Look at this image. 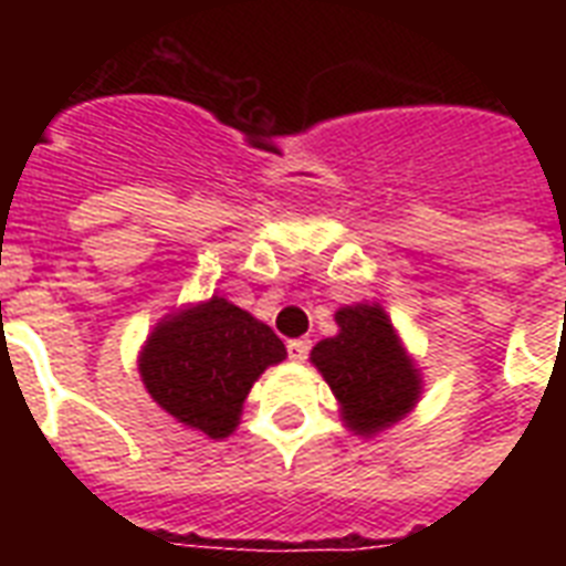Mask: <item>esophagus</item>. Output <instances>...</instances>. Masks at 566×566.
I'll use <instances>...</instances> for the list:
<instances>
[{
	"instance_id": "1",
	"label": "esophagus",
	"mask_w": 566,
	"mask_h": 566,
	"mask_svg": "<svg viewBox=\"0 0 566 566\" xmlns=\"http://www.w3.org/2000/svg\"><path fill=\"white\" fill-rule=\"evenodd\" d=\"M311 353V340L305 337H296V340H287V355H291L293 361H305Z\"/></svg>"
}]
</instances>
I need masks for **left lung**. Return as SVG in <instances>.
I'll return each mask as SVG.
<instances>
[{"instance_id":"obj_1","label":"left lung","mask_w":566,"mask_h":566,"mask_svg":"<svg viewBox=\"0 0 566 566\" xmlns=\"http://www.w3.org/2000/svg\"><path fill=\"white\" fill-rule=\"evenodd\" d=\"M335 319L340 332L319 340L311 349V361L344 405L349 429L376 434L411 411L420 396V376L378 305L340 308Z\"/></svg>"}]
</instances>
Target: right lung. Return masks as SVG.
Returning <instances> with one entry per match:
<instances>
[{
	"mask_svg": "<svg viewBox=\"0 0 566 566\" xmlns=\"http://www.w3.org/2000/svg\"><path fill=\"white\" fill-rule=\"evenodd\" d=\"M284 355L273 328L211 296L155 328L140 355V376L164 411L208 438H226L252 381Z\"/></svg>",
	"mask_w": 566,
	"mask_h": 566,
	"instance_id": "1",
	"label": "right lung"
}]
</instances>
